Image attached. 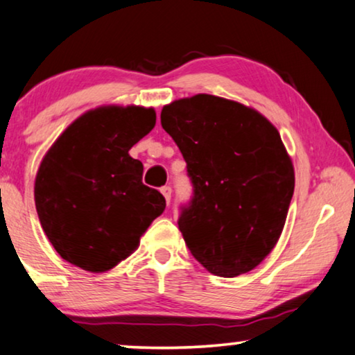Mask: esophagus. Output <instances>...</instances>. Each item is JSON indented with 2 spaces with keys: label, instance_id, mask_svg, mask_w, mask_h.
Masks as SVG:
<instances>
[{
  "label": "esophagus",
  "instance_id": "1",
  "mask_svg": "<svg viewBox=\"0 0 355 355\" xmlns=\"http://www.w3.org/2000/svg\"><path fill=\"white\" fill-rule=\"evenodd\" d=\"M160 193H162V195H164L165 201L170 202V198H172V188H170L168 185H165V187L160 188Z\"/></svg>",
  "mask_w": 355,
  "mask_h": 355
}]
</instances>
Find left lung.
Returning a JSON list of instances; mask_svg holds the SVG:
<instances>
[{"mask_svg": "<svg viewBox=\"0 0 355 355\" xmlns=\"http://www.w3.org/2000/svg\"><path fill=\"white\" fill-rule=\"evenodd\" d=\"M160 123L193 185L178 217L187 247L216 276L252 271L279 240L294 195L279 131L253 108L209 94L168 103Z\"/></svg>", "mask_w": 355, "mask_h": 355, "instance_id": "left-lung-1", "label": "left lung"}]
</instances>
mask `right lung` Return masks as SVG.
<instances>
[{
  "label": "right lung",
  "instance_id": "1",
  "mask_svg": "<svg viewBox=\"0 0 355 355\" xmlns=\"http://www.w3.org/2000/svg\"><path fill=\"white\" fill-rule=\"evenodd\" d=\"M154 125V108L98 107L71 123L45 154L35 177L37 214L68 263L108 271L164 212L165 198L144 185L143 164L128 154Z\"/></svg>",
  "mask_w": 355,
  "mask_h": 355
}]
</instances>
